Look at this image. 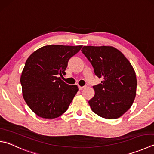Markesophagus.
Segmentation results:
<instances>
[{"instance_id": "34e87169", "label": "esophagus", "mask_w": 154, "mask_h": 154, "mask_svg": "<svg viewBox=\"0 0 154 154\" xmlns=\"http://www.w3.org/2000/svg\"><path fill=\"white\" fill-rule=\"evenodd\" d=\"M79 87V90H82V89H83L84 88H85L86 86H83V87H81V86H79V87Z\"/></svg>"}]
</instances>
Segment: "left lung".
Listing matches in <instances>:
<instances>
[{
  "instance_id": "left-lung-1",
  "label": "left lung",
  "mask_w": 154,
  "mask_h": 154,
  "mask_svg": "<svg viewBox=\"0 0 154 154\" xmlns=\"http://www.w3.org/2000/svg\"><path fill=\"white\" fill-rule=\"evenodd\" d=\"M85 55L101 83L93 87L95 95L89 101L91 110L105 119H117L133 104L136 95L135 71L121 51L111 46H84Z\"/></svg>"
}]
</instances>
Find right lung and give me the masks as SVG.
<instances>
[{
    "label": "right lung",
    "mask_w": 154,
    "mask_h": 154,
    "mask_svg": "<svg viewBox=\"0 0 154 154\" xmlns=\"http://www.w3.org/2000/svg\"><path fill=\"white\" fill-rule=\"evenodd\" d=\"M81 45H47L29 57L21 74L23 96L33 112L45 119H54L67 110L78 91L58 77L65 74L68 61Z\"/></svg>",
    "instance_id": "obj_1"
}]
</instances>
